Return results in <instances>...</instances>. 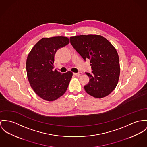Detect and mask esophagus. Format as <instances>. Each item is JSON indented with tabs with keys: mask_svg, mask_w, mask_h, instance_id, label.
Listing matches in <instances>:
<instances>
[{
	"mask_svg": "<svg viewBox=\"0 0 147 147\" xmlns=\"http://www.w3.org/2000/svg\"><path fill=\"white\" fill-rule=\"evenodd\" d=\"M73 74H74V76H80V75L82 74V73L80 72V71H79L78 73H73Z\"/></svg>",
	"mask_w": 147,
	"mask_h": 147,
	"instance_id": "esophagus-1",
	"label": "esophagus"
}]
</instances>
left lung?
<instances>
[{"mask_svg": "<svg viewBox=\"0 0 147 147\" xmlns=\"http://www.w3.org/2000/svg\"><path fill=\"white\" fill-rule=\"evenodd\" d=\"M70 43L84 60H90L92 73H86L90 82L86 92L97 98L109 95L116 88L120 76L119 57L116 49L101 35H78Z\"/></svg>", "mask_w": 147, "mask_h": 147, "instance_id": "1", "label": "left lung"}]
</instances>
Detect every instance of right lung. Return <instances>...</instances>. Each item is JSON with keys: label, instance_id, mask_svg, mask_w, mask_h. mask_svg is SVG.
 Here are the masks:
<instances>
[{"label": "right lung", "instance_id": "1", "mask_svg": "<svg viewBox=\"0 0 147 147\" xmlns=\"http://www.w3.org/2000/svg\"><path fill=\"white\" fill-rule=\"evenodd\" d=\"M69 43L68 37H44L37 42L28 55L27 75L34 92L42 99L53 101L62 96L73 76L70 71L61 74L53 70L57 50Z\"/></svg>", "mask_w": 147, "mask_h": 147}]
</instances>
